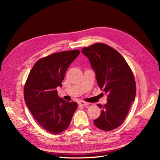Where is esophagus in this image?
I'll return each instance as SVG.
<instances>
[{
    "label": "esophagus",
    "instance_id": "34e87169",
    "mask_svg": "<svg viewBox=\"0 0 160 160\" xmlns=\"http://www.w3.org/2000/svg\"><path fill=\"white\" fill-rule=\"evenodd\" d=\"M78 103H79V105H82V106H85V105H89V103H87V102H85V101H79Z\"/></svg>",
    "mask_w": 160,
    "mask_h": 160
}]
</instances>
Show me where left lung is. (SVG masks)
I'll use <instances>...</instances> for the list:
<instances>
[{
	"label": "left lung",
	"mask_w": 160,
	"mask_h": 160,
	"mask_svg": "<svg viewBox=\"0 0 160 160\" xmlns=\"http://www.w3.org/2000/svg\"><path fill=\"white\" fill-rule=\"evenodd\" d=\"M82 52L90 61L98 86L108 95V103L98 105L102 110L94 124L107 132L115 129L124 122L135 98L136 85L132 69L118 51L104 43L83 47Z\"/></svg>",
	"instance_id": "obj_1"
}]
</instances>
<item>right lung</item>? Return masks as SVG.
Returning <instances> with one entry per match:
<instances>
[{
    "label": "right lung",
    "instance_id": "right-lung-1",
    "mask_svg": "<svg viewBox=\"0 0 160 160\" xmlns=\"http://www.w3.org/2000/svg\"><path fill=\"white\" fill-rule=\"evenodd\" d=\"M79 50L53 53L35 62L24 87V98L31 114L41 126L57 134L69 127L77 108L74 101L68 102L58 95L66 71L79 55Z\"/></svg>",
    "mask_w": 160,
    "mask_h": 160
}]
</instances>
